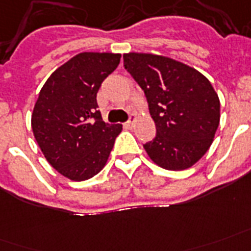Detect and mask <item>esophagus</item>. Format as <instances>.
Returning a JSON list of instances; mask_svg holds the SVG:
<instances>
[{"mask_svg":"<svg viewBox=\"0 0 251 251\" xmlns=\"http://www.w3.org/2000/svg\"><path fill=\"white\" fill-rule=\"evenodd\" d=\"M136 126V119L135 118H131V120L129 122H127V123H124V127L127 128V129H133Z\"/></svg>","mask_w":251,"mask_h":251,"instance_id":"obj_1","label":"esophagus"}]
</instances>
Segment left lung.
<instances>
[{"instance_id": "left-lung-1", "label": "left lung", "mask_w": 251, "mask_h": 251, "mask_svg": "<svg viewBox=\"0 0 251 251\" xmlns=\"http://www.w3.org/2000/svg\"><path fill=\"white\" fill-rule=\"evenodd\" d=\"M124 68L143 89L157 135L144 145L166 170H184L204 156L220 123V100L208 78L166 56L124 53Z\"/></svg>"}]
</instances>
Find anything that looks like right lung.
<instances>
[{
  "label": "right lung",
  "mask_w": 251,
  "mask_h": 251,
  "mask_svg": "<svg viewBox=\"0 0 251 251\" xmlns=\"http://www.w3.org/2000/svg\"><path fill=\"white\" fill-rule=\"evenodd\" d=\"M120 53L82 52L56 69L43 85L31 115L46 160L71 180L90 179L107 162L122 124H107L97 93L120 63Z\"/></svg>",
  "instance_id": "add662e5"
}]
</instances>
